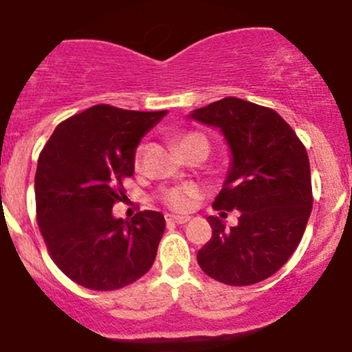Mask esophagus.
<instances>
[{
	"instance_id": "34e87169",
	"label": "esophagus",
	"mask_w": 352,
	"mask_h": 352,
	"mask_svg": "<svg viewBox=\"0 0 352 352\" xmlns=\"http://www.w3.org/2000/svg\"><path fill=\"white\" fill-rule=\"evenodd\" d=\"M165 220H166V223L182 225V223H187V221H189V217H177V214H166Z\"/></svg>"
}]
</instances>
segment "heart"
I'll list each match as a JSON object with an SVG mask.
<instances>
[{"mask_svg":"<svg viewBox=\"0 0 352 352\" xmlns=\"http://www.w3.org/2000/svg\"><path fill=\"white\" fill-rule=\"evenodd\" d=\"M179 144L180 153L189 151L190 148H196V146H203V148L208 149V141L204 135L197 134V132H186L179 138L177 141ZM142 151L144 148L139 146L138 151H135V166L141 165V158H142ZM197 197V189L194 186H177L172 187V189H166L165 192L162 194V199L170 210L173 211H187L192 208L194 199Z\"/></svg>","mask_w":352,"mask_h":352,"instance_id":"b5f03b06","label":"heart"}]
</instances>
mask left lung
<instances>
[{
  "label": "left lung",
  "instance_id": "8db88e82",
  "mask_svg": "<svg viewBox=\"0 0 352 352\" xmlns=\"http://www.w3.org/2000/svg\"><path fill=\"white\" fill-rule=\"evenodd\" d=\"M189 118L223 134L232 160L213 208L241 211L230 228L208 217L213 235L197 251V263L221 284H258L284 267L305 234L313 206L308 153L277 111L239 98H223Z\"/></svg>",
  "mask_w": 352,
  "mask_h": 352
}]
</instances>
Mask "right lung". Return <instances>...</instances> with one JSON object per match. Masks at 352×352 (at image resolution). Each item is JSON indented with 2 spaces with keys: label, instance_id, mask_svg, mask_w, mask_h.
Segmentation results:
<instances>
[{
  "label": "right lung",
  "instance_id": "add662e5",
  "mask_svg": "<svg viewBox=\"0 0 352 352\" xmlns=\"http://www.w3.org/2000/svg\"><path fill=\"white\" fill-rule=\"evenodd\" d=\"M166 111L96 104L54 129L36 172L37 223L51 259L93 291H117L153 267L165 218L139 211L115 218L122 180L134 175L135 149Z\"/></svg>",
  "mask_w": 352,
  "mask_h": 352
}]
</instances>
